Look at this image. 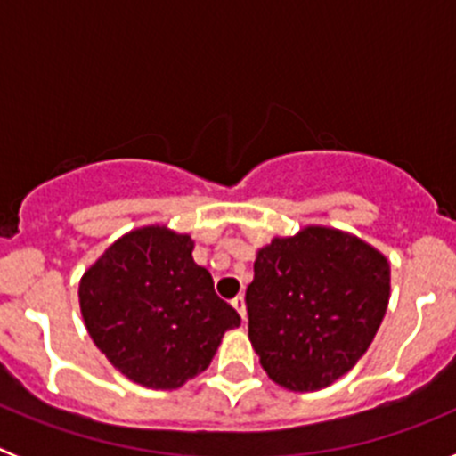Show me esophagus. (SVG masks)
<instances>
[{"mask_svg": "<svg viewBox=\"0 0 456 456\" xmlns=\"http://www.w3.org/2000/svg\"><path fill=\"white\" fill-rule=\"evenodd\" d=\"M232 308L240 313L241 322H247V301H244V294H237L235 299H232Z\"/></svg>", "mask_w": 456, "mask_h": 456, "instance_id": "obj_1", "label": "esophagus"}]
</instances>
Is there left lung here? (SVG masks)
Here are the masks:
<instances>
[{
    "instance_id": "obj_1",
    "label": "left lung",
    "mask_w": 456,
    "mask_h": 456,
    "mask_svg": "<svg viewBox=\"0 0 456 456\" xmlns=\"http://www.w3.org/2000/svg\"><path fill=\"white\" fill-rule=\"evenodd\" d=\"M248 340L283 388L331 386L368 352L390 299V265L361 237L305 225L257 251Z\"/></svg>"
}]
</instances>
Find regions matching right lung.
<instances>
[{
	"instance_id": "obj_1",
	"label": "right lung",
	"mask_w": 456,
	"mask_h": 456,
	"mask_svg": "<svg viewBox=\"0 0 456 456\" xmlns=\"http://www.w3.org/2000/svg\"><path fill=\"white\" fill-rule=\"evenodd\" d=\"M191 251L184 232L143 225L116 240L79 281V308L95 347L146 388L187 384L241 322Z\"/></svg>"
}]
</instances>
